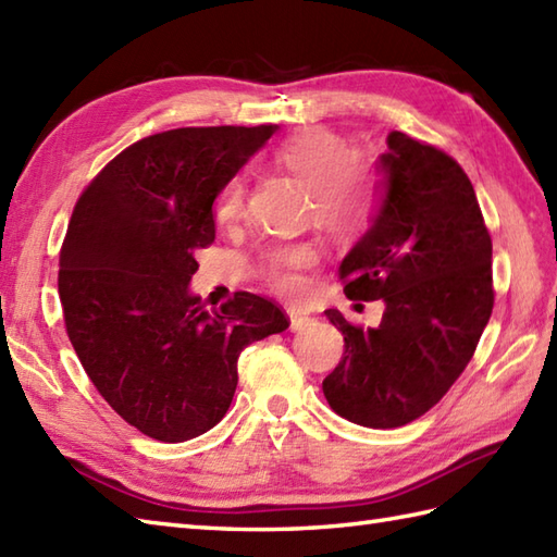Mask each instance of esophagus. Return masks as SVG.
Returning a JSON list of instances; mask_svg holds the SVG:
<instances>
[{
    "label": "esophagus",
    "mask_w": 557,
    "mask_h": 557,
    "mask_svg": "<svg viewBox=\"0 0 557 557\" xmlns=\"http://www.w3.org/2000/svg\"><path fill=\"white\" fill-rule=\"evenodd\" d=\"M287 315H289V325H292V330H304L306 325L311 323V315L306 313V311H301V309H289V311H287Z\"/></svg>",
    "instance_id": "esophagus-1"
}]
</instances>
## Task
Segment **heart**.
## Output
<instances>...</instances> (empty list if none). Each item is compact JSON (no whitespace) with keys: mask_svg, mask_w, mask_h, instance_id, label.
I'll return each instance as SVG.
<instances>
[{"mask_svg":"<svg viewBox=\"0 0 557 557\" xmlns=\"http://www.w3.org/2000/svg\"><path fill=\"white\" fill-rule=\"evenodd\" d=\"M275 162L282 170L311 184L313 208L325 224L345 227L363 215L369 206V180L357 162H351V150L337 134L327 128H301L275 150ZM244 182L234 180L218 200V220L234 222L244 210ZM315 248L311 244L282 246L265 256V272L272 285L282 292H301V272L315 263Z\"/></svg>","mask_w":557,"mask_h":557,"instance_id":"obj_1","label":"heart"}]
</instances>
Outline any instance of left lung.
<instances>
[{
  "instance_id": "obj_1",
  "label": "left lung",
  "mask_w": 557,
  "mask_h": 557,
  "mask_svg": "<svg viewBox=\"0 0 557 557\" xmlns=\"http://www.w3.org/2000/svg\"><path fill=\"white\" fill-rule=\"evenodd\" d=\"M383 196L339 265L349 299L385 301L377 327L327 309L345 357L327 405L366 429H399L443 399L493 311V244L469 176L443 150L393 132L377 160Z\"/></svg>"
}]
</instances>
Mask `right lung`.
<instances>
[{
	"mask_svg": "<svg viewBox=\"0 0 557 557\" xmlns=\"http://www.w3.org/2000/svg\"><path fill=\"white\" fill-rule=\"evenodd\" d=\"M275 132L186 126L140 138L71 215L59 253L69 339L108 405L156 441L184 443L220 423L239 354L289 327L258 294L208 311L188 289L196 251L215 242L212 200Z\"/></svg>",
	"mask_w": 557,
	"mask_h": 557,
	"instance_id": "1",
	"label": "right lung"
}]
</instances>
